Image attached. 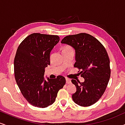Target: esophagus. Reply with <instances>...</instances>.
I'll use <instances>...</instances> for the list:
<instances>
[{"mask_svg":"<svg viewBox=\"0 0 125 125\" xmlns=\"http://www.w3.org/2000/svg\"><path fill=\"white\" fill-rule=\"evenodd\" d=\"M66 83H70L71 82V80L70 79L66 78Z\"/></svg>","mask_w":125,"mask_h":125,"instance_id":"34e87169","label":"esophagus"}]
</instances>
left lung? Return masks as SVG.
Listing matches in <instances>:
<instances>
[{
  "mask_svg": "<svg viewBox=\"0 0 125 125\" xmlns=\"http://www.w3.org/2000/svg\"><path fill=\"white\" fill-rule=\"evenodd\" d=\"M61 43L74 49V67L81 70L80 73L84 79L83 82L72 80L76 87L73 100L81 106L92 105L104 94L110 76V61L105 48L95 38L84 33L67 36Z\"/></svg>",
  "mask_w": 125,
  "mask_h": 125,
  "instance_id": "obj_1",
  "label": "left lung"
}]
</instances>
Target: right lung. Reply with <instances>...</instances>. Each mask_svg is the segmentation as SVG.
<instances>
[{"mask_svg": "<svg viewBox=\"0 0 125 125\" xmlns=\"http://www.w3.org/2000/svg\"><path fill=\"white\" fill-rule=\"evenodd\" d=\"M57 35L32 33L23 40L14 60L15 76L21 94L34 106L44 108L54 102L66 83L65 78L44 77V69L51 64L50 54L59 42Z\"/></svg>", "mask_w": 125, "mask_h": 125, "instance_id": "obj_1", "label": "right lung"}]
</instances>
